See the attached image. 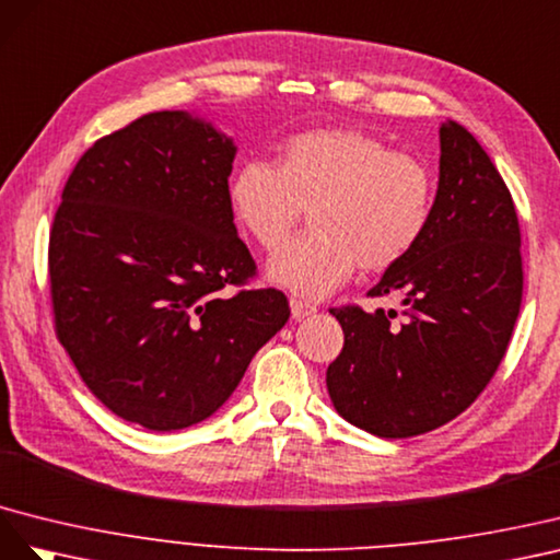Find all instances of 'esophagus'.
<instances>
[{
  "mask_svg": "<svg viewBox=\"0 0 560 560\" xmlns=\"http://www.w3.org/2000/svg\"><path fill=\"white\" fill-rule=\"evenodd\" d=\"M314 312H316V305H312V302L300 300V298H291V314H293V318H305V316H310Z\"/></svg>",
  "mask_w": 560,
  "mask_h": 560,
  "instance_id": "1",
  "label": "esophagus"
}]
</instances>
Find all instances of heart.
<instances>
[{
  "label": "heart",
  "instance_id": "b5f03b06",
  "mask_svg": "<svg viewBox=\"0 0 560 560\" xmlns=\"http://www.w3.org/2000/svg\"><path fill=\"white\" fill-rule=\"evenodd\" d=\"M238 225L279 248L307 211L312 232L269 260V277L322 298L361 271H385L422 242L434 215L436 175L410 152L357 129H316L283 140L275 164L248 159L230 183Z\"/></svg>",
  "mask_w": 560,
  "mask_h": 560
}]
</instances>
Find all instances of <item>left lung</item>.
Segmentation results:
<instances>
[{
    "label": "left lung",
    "mask_w": 560,
    "mask_h": 560,
    "mask_svg": "<svg viewBox=\"0 0 560 560\" xmlns=\"http://www.w3.org/2000/svg\"><path fill=\"white\" fill-rule=\"evenodd\" d=\"M441 175L422 242L389 267L369 298L396 310L332 307L345 330L326 371L345 420L382 439L427 434L465 412L506 354L523 298L514 199L478 140L441 126Z\"/></svg>",
    "instance_id": "left-lung-1"
}]
</instances>
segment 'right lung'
I'll list each match as a JSON object with an SVG mask.
<instances>
[{"label":"right lung","instance_id":"add662e5","mask_svg":"<svg viewBox=\"0 0 560 560\" xmlns=\"http://www.w3.org/2000/svg\"><path fill=\"white\" fill-rule=\"evenodd\" d=\"M234 152L187 112H150L95 140L62 187L49 236L56 338L126 422L206 420L289 322L281 291L248 289L258 267L234 228Z\"/></svg>","mask_w":560,"mask_h":560}]
</instances>
